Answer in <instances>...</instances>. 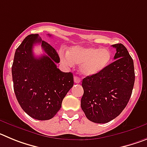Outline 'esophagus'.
<instances>
[{
    "label": "esophagus",
    "mask_w": 147,
    "mask_h": 147,
    "mask_svg": "<svg viewBox=\"0 0 147 147\" xmlns=\"http://www.w3.org/2000/svg\"><path fill=\"white\" fill-rule=\"evenodd\" d=\"M74 82L75 83H80V79L79 77H77V76H74Z\"/></svg>",
    "instance_id": "1"
}]
</instances>
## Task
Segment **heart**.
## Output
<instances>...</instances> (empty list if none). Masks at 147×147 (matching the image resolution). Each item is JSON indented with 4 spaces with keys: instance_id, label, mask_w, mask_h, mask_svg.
<instances>
[{
    "instance_id": "heart-1",
    "label": "heart",
    "mask_w": 147,
    "mask_h": 147,
    "mask_svg": "<svg viewBox=\"0 0 147 147\" xmlns=\"http://www.w3.org/2000/svg\"><path fill=\"white\" fill-rule=\"evenodd\" d=\"M59 57L65 65L71 67L74 63L81 64V74L92 76L102 72L108 66L112 54L107 49L74 46L69 49L68 53L60 51Z\"/></svg>"
}]
</instances>
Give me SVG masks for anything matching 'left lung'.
I'll return each instance as SVG.
<instances>
[{
    "label": "left lung",
    "instance_id": "8db88e82",
    "mask_svg": "<svg viewBox=\"0 0 147 147\" xmlns=\"http://www.w3.org/2000/svg\"><path fill=\"white\" fill-rule=\"evenodd\" d=\"M116 49L115 59L102 72L84 78L81 107L90 121L105 124L120 115L132 95L135 82L134 63L123 44Z\"/></svg>",
    "mask_w": 147,
    "mask_h": 147
}]
</instances>
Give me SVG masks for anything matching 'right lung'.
Segmentation results:
<instances>
[{
  "label": "right lung",
  "instance_id": "1",
  "mask_svg": "<svg viewBox=\"0 0 147 147\" xmlns=\"http://www.w3.org/2000/svg\"><path fill=\"white\" fill-rule=\"evenodd\" d=\"M37 43L46 53L38 58L33 54ZM59 61L55 49L38 34L28 35L16 49L11 67L14 90L20 107L33 119H52L74 85L72 73L62 72L57 67Z\"/></svg>",
  "mask_w": 147,
  "mask_h": 147
}]
</instances>
